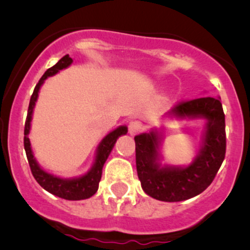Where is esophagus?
<instances>
[{
  "label": "esophagus",
  "mask_w": 250,
  "mask_h": 250,
  "mask_svg": "<svg viewBox=\"0 0 250 250\" xmlns=\"http://www.w3.org/2000/svg\"><path fill=\"white\" fill-rule=\"evenodd\" d=\"M142 130H143L142 123L137 122V120H135V122H131L130 125H128V132H130V135H132V136L137 135V133H140Z\"/></svg>",
  "instance_id": "1"
}]
</instances>
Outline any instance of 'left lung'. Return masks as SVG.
Listing matches in <instances>:
<instances>
[{"label": "left lung", "mask_w": 250, "mask_h": 250, "mask_svg": "<svg viewBox=\"0 0 250 250\" xmlns=\"http://www.w3.org/2000/svg\"><path fill=\"white\" fill-rule=\"evenodd\" d=\"M169 117L203 118L207 120L203 146L187 167L165 165L161 167L160 135L156 130L136 136V167L138 178L146 195L165 202L191 199L205 191L217 176L225 159V114L219 99L199 97L179 102Z\"/></svg>", "instance_id": "8db88e82"}]
</instances>
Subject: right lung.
<instances>
[{"label": "right lung", "instance_id": "obj_1", "mask_svg": "<svg viewBox=\"0 0 250 250\" xmlns=\"http://www.w3.org/2000/svg\"><path fill=\"white\" fill-rule=\"evenodd\" d=\"M72 61L73 60H72L68 55H65L63 58H61L56 65H54L53 67L48 68L47 71H45V73L43 74L42 78L40 79L37 85L35 86L33 94L30 99L29 110H27L26 122H25L24 148L25 151H26L27 161H29L32 176L35 177V179L37 181L38 184H40L43 189H45L47 191L50 192V194L55 195V196H59L61 197V199L65 200H71V201H77V200L89 199V197H91L92 195L97 191V189H99V183L101 181L104 165L106 163L108 156H109L110 151H112L113 146H114L115 142H117L118 137L122 135H125V133L127 132V127H126V126H119V127L115 128L114 131L108 133L106 137L101 141V143L99 144V146H97L96 159H95L94 166L91 167V169H90L86 174L79 177V178H59V177L53 176V174L48 173L44 169L41 168L40 165L36 161V159L33 158L30 140L29 137H27L30 132L33 108H35L36 101H37L41 85L44 83L45 79H47L48 77L56 74L59 71H61V69L68 67L72 63Z\"/></svg>", "mask_w": 250, "mask_h": 250}]
</instances>
